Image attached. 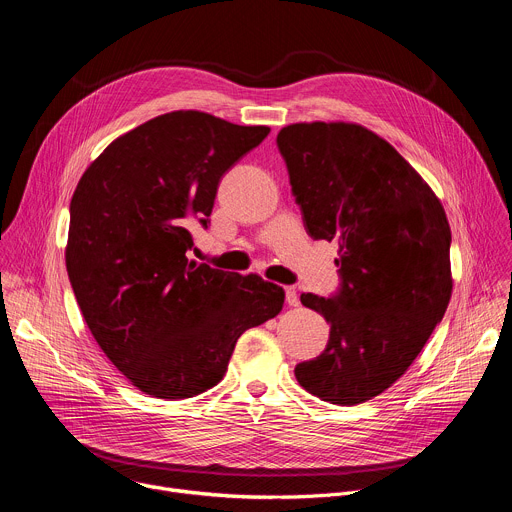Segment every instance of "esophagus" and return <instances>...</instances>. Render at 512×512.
<instances>
[{
	"label": "esophagus",
	"instance_id": "obj_1",
	"mask_svg": "<svg viewBox=\"0 0 512 512\" xmlns=\"http://www.w3.org/2000/svg\"><path fill=\"white\" fill-rule=\"evenodd\" d=\"M285 302L289 306H298L300 304V296H298V291H296L294 285H285Z\"/></svg>",
	"mask_w": 512,
	"mask_h": 512
}]
</instances>
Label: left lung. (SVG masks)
<instances>
[{
	"label": "left lung",
	"mask_w": 512,
	"mask_h": 512,
	"mask_svg": "<svg viewBox=\"0 0 512 512\" xmlns=\"http://www.w3.org/2000/svg\"><path fill=\"white\" fill-rule=\"evenodd\" d=\"M277 148L308 235L340 245L336 294L300 298L324 316L330 338L296 379L322 401L364 403L409 369L446 314L444 206L391 143L360 125H287Z\"/></svg>",
	"instance_id": "8db88e82"
}]
</instances>
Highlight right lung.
<instances>
[{"instance_id": "obj_1", "label": "right lung", "mask_w": 512, "mask_h": 512, "mask_svg": "<svg viewBox=\"0 0 512 512\" xmlns=\"http://www.w3.org/2000/svg\"><path fill=\"white\" fill-rule=\"evenodd\" d=\"M200 111L117 137L70 200L66 271L101 350L143 393L188 399L221 383L239 336L283 308V287L188 259L221 178L267 137Z\"/></svg>"}]
</instances>
